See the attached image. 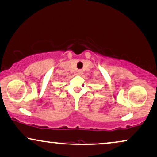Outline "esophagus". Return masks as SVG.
<instances>
[{
	"mask_svg": "<svg viewBox=\"0 0 157 157\" xmlns=\"http://www.w3.org/2000/svg\"><path fill=\"white\" fill-rule=\"evenodd\" d=\"M82 72H83V71H82V69H79V70H77V75H82Z\"/></svg>",
	"mask_w": 157,
	"mask_h": 157,
	"instance_id": "1",
	"label": "esophagus"
}]
</instances>
